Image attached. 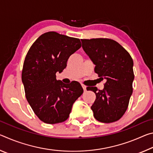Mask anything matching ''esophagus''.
Returning a JSON list of instances; mask_svg holds the SVG:
<instances>
[{"label": "esophagus", "instance_id": "1", "mask_svg": "<svg viewBox=\"0 0 153 153\" xmlns=\"http://www.w3.org/2000/svg\"><path fill=\"white\" fill-rule=\"evenodd\" d=\"M82 87L83 88V89H84V91H85V90H86V86H85V85H84V84H82Z\"/></svg>", "mask_w": 153, "mask_h": 153}]
</instances>
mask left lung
Returning <instances> with one entry per match:
<instances>
[{
	"instance_id": "obj_1",
	"label": "left lung",
	"mask_w": 153,
	"mask_h": 153,
	"mask_svg": "<svg viewBox=\"0 0 153 153\" xmlns=\"http://www.w3.org/2000/svg\"><path fill=\"white\" fill-rule=\"evenodd\" d=\"M82 48L95 65L98 76L107 80L103 90L88 87L96 94L91 109L96 120L112 123L128 108L133 92L134 62L130 55L116 41L108 38L82 39Z\"/></svg>"
}]
</instances>
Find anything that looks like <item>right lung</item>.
<instances>
[{"label":"right lung","mask_w":153,"mask_h":153,"mask_svg":"<svg viewBox=\"0 0 153 153\" xmlns=\"http://www.w3.org/2000/svg\"><path fill=\"white\" fill-rule=\"evenodd\" d=\"M81 46L78 38L48 32L27 52L22 79L27 102L43 122L55 124L67 120L74 102L84 92L79 82L65 85L56 79V72L63 71L69 56Z\"/></svg>","instance_id":"obj_1"}]
</instances>
